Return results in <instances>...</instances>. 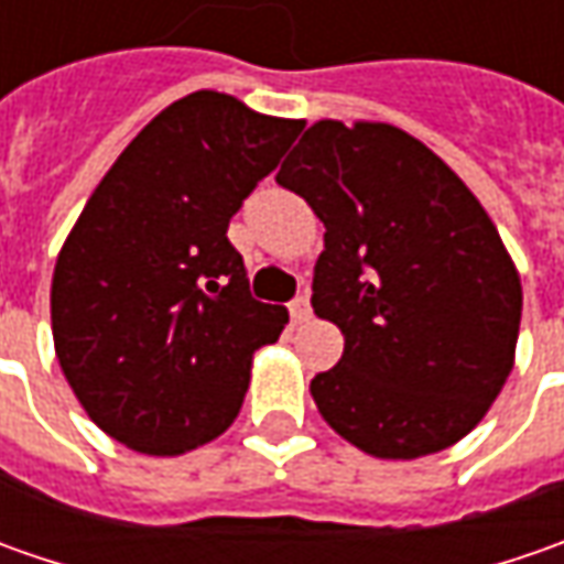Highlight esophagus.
<instances>
[{
    "label": "esophagus",
    "instance_id": "34e87169",
    "mask_svg": "<svg viewBox=\"0 0 564 564\" xmlns=\"http://www.w3.org/2000/svg\"><path fill=\"white\" fill-rule=\"evenodd\" d=\"M289 314H292V323H307L311 319V297L307 294H297L292 304H289Z\"/></svg>",
    "mask_w": 564,
    "mask_h": 564
}]
</instances>
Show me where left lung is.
I'll return each mask as SVG.
<instances>
[{
    "label": "left lung",
    "mask_w": 564,
    "mask_h": 564,
    "mask_svg": "<svg viewBox=\"0 0 564 564\" xmlns=\"http://www.w3.org/2000/svg\"><path fill=\"white\" fill-rule=\"evenodd\" d=\"M275 182L326 226L311 304L345 351L311 382L323 421L377 458L458 443L506 386L521 326V279L487 209L382 121H316Z\"/></svg>",
    "instance_id": "1"
}]
</instances>
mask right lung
Masks as SVG:
<instances>
[{"label":"right lung","instance_id":"add662e5","mask_svg":"<svg viewBox=\"0 0 564 564\" xmlns=\"http://www.w3.org/2000/svg\"><path fill=\"white\" fill-rule=\"evenodd\" d=\"M304 121L197 90L143 128L58 250L53 341L102 433L143 455H182L241 411L253 351L289 311L250 297L228 223Z\"/></svg>","mask_w":564,"mask_h":564}]
</instances>
